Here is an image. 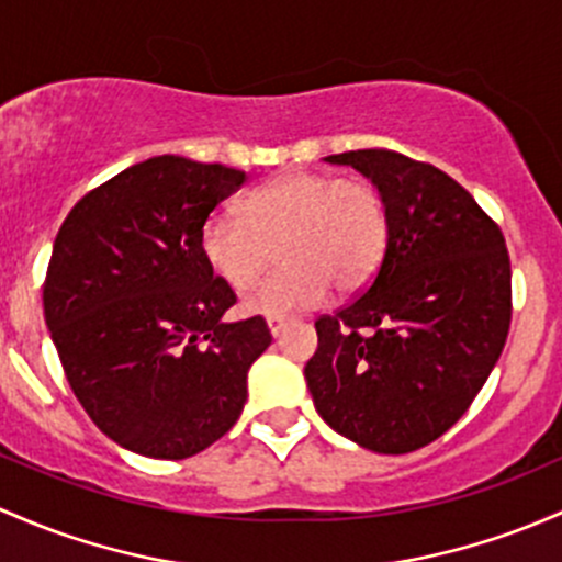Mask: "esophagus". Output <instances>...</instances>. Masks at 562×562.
<instances>
[{"mask_svg": "<svg viewBox=\"0 0 562 562\" xmlns=\"http://www.w3.org/2000/svg\"><path fill=\"white\" fill-rule=\"evenodd\" d=\"M266 326H269L271 336H280L282 328L288 326V321H285V317H269V321H266Z\"/></svg>", "mask_w": 562, "mask_h": 562, "instance_id": "obj_1", "label": "esophagus"}]
</instances>
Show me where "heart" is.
<instances>
[{
  "label": "heart",
  "mask_w": 562,
  "mask_h": 562,
  "mask_svg": "<svg viewBox=\"0 0 562 562\" xmlns=\"http://www.w3.org/2000/svg\"><path fill=\"white\" fill-rule=\"evenodd\" d=\"M239 217L215 212L202 223L199 250L228 291L258 280L274 245L280 269L241 301L247 315L282 317L328 296L363 288L382 261L387 210L380 191L358 177L293 169L239 202Z\"/></svg>",
  "instance_id": "obj_1"
}]
</instances>
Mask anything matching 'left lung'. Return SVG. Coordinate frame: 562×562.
Wrapping results in <instances>:
<instances>
[{
    "label": "left lung",
    "mask_w": 562,
    "mask_h": 562,
    "mask_svg": "<svg viewBox=\"0 0 562 562\" xmlns=\"http://www.w3.org/2000/svg\"><path fill=\"white\" fill-rule=\"evenodd\" d=\"M380 191L387 245L366 293L315 323L304 376L317 415L371 452L404 454L463 417L506 345L512 269L463 186L393 150L323 158Z\"/></svg>",
    "instance_id": "obj_1"
}]
</instances>
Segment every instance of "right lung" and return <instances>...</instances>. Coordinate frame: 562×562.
<instances>
[{
	"label": "right lung",
	"mask_w": 562,
	"mask_h": 562,
	"mask_svg": "<svg viewBox=\"0 0 562 562\" xmlns=\"http://www.w3.org/2000/svg\"><path fill=\"white\" fill-rule=\"evenodd\" d=\"M247 175L153 156L86 193L53 241L45 323L69 387L123 450L182 460L239 420L263 317L226 323L199 232Z\"/></svg>",
	"instance_id": "1"
}]
</instances>
